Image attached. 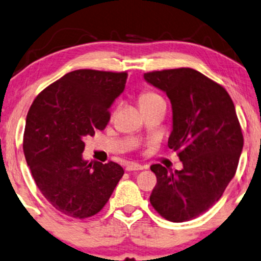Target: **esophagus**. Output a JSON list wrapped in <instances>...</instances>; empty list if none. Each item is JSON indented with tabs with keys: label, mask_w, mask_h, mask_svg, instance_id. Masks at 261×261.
<instances>
[{
	"label": "esophagus",
	"mask_w": 261,
	"mask_h": 261,
	"mask_svg": "<svg viewBox=\"0 0 261 261\" xmlns=\"http://www.w3.org/2000/svg\"><path fill=\"white\" fill-rule=\"evenodd\" d=\"M141 169H144V167L139 165V163L128 162L127 165H125V170H128V172H132V170H141Z\"/></svg>",
	"instance_id": "34e87169"
}]
</instances>
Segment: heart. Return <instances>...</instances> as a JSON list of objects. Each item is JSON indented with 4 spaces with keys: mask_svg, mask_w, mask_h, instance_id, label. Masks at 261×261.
<instances>
[{
    "mask_svg": "<svg viewBox=\"0 0 261 261\" xmlns=\"http://www.w3.org/2000/svg\"><path fill=\"white\" fill-rule=\"evenodd\" d=\"M157 99H160V96L155 94V93L152 92H144L141 93L140 96H139V105L140 104H145V102H150V101H153V100H157Z\"/></svg>",
    "mask_w": 261,
    "mask_h": 261,
    "instance_id": "obj_1",
    "label": "heart"
}]
</instances>
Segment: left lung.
<instances>
[{"instance_id": "left-lung-1", "label": "left lung", "mask_w": 261, "mask_h": 261, "mask_svg": "<svg viewBox=\"0 0 261 261\" xmlns=\"http://www.w3.org/2000/svg\"><path fill=\"white\" fill-rule=\"evenodd\" d=\"M149 85L165 92L173 111L169 149L181 170L152 165L157 184L152 207L173 223L199 217L217 203L234 176L243 136L229 93L189 67L144 73Z\"/></svg>"}]
</instances>
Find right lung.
Wrapping results in <instances>:
<instances>
[{
    "instance_id": "1",
    "label": "right lung",
    "mask_w": 261,
    "mask_h": 261,
    "mask_svg": "<svg viewBox=\"0 0 261 261\" xmlns=\"http://www.w3.org/2000/svg\"><path fill=\"white\" fill-rule=\"evenodd\" d=\"M127 72L76 70L42 91L28 112L25 160L42 195L67 217L100 212L123 175L120 165L83 159V138L102 130Z\"/></svg>"
}]
</instances>
